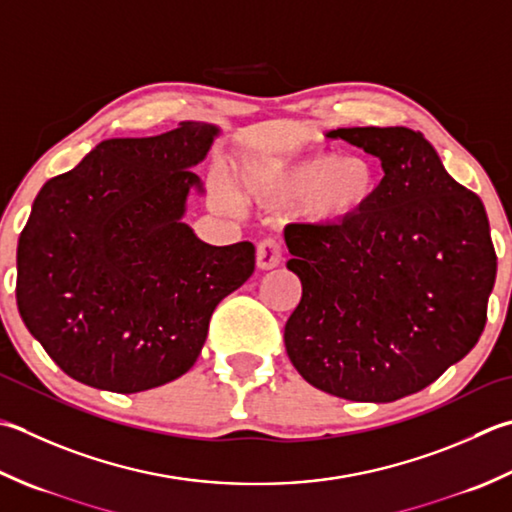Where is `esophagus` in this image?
<instances>
[{
	"label": "esophagus",
	"instance_id": "1",
	"mask_svg": "<svg viewBox=\"0 0 512 512\" xmlns=\"http://www.w3.org/2000/svg\"><path fill=\"white\" fill-rule=\"evenodd\" d=\"M282 262V244L275 237H266L257 244V268L270 270Z\"/></svg>",
	"mask_w": 512,
	"mask_h": 512
}]
</instances>
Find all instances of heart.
I'll return each instance as SVG.
<instances>
[{
  "mask_svg": "<svg viewBox=\"0 0 512 512\" xmlns=\"http://www.w3.org/2000/svg\"><path fill=\"white\" fill-rule=\"evenodd\" d=\"M379 173L366 155H335L315 150L290 162H248L239 170V193L270 206L297 204L313 224H342L373 202ZM217 206L230 208L222 182L213 184Z\"/></svg>",
  "mask_w": 512,
  "mask_h": 512,
  "instance_id": "1",
  "label": "heart"
}]
</instances>
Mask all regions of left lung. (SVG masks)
<instances>
[{
	"instance_id": "left-lung-1",
	"label": "left lung",
	"mask_w": 512,
	"mask_h": 512,
	"mask_svg": "<svg viewBox=\"0 0 512 512\" xmlns=\"http://www.w3.org/2000/svg\"><path fill=\"white\" fill-rule=\"evenodd\" d=\"M326 137L379 157L384 177L346 222L286 226V266L302 279L286 353L324 393L395 402L433 384L482 335L497 275L488 217L417 130L357 126Z\"/></svg>"
}]
</instances>
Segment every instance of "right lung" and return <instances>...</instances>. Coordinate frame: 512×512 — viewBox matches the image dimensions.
Returning a JSON list of instances; mask_svg holds the SVG:
<instances>
[{"mask_svg": "<svg viewBox=\"0 0 512 512\" xmlns=\"http://www.w3.org/2000/svg\"><path fill=\"white\" fill-rule=\"evenodd\" d=\"M219 128L104 139L35 197L17 244V308L68 377L142 393L197 362L217 304L255 270V246H210L182 222Z\"/></svg>", "mask_w": 512, "mask_h": 512, "instance_id": "obj_1", "label": "right lung"}]
</instances>
